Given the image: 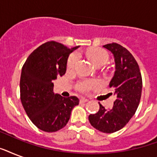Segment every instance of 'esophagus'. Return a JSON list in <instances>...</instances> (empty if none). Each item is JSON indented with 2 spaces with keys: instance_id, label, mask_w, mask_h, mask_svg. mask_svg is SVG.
I'll return each instance as SVG.
<instances>
[{
  "instance_id": "34e87169",
  "label": "esophagus",
  "mask_w": 157,
  "mask_h": 157,
  "mask_svg": "<svg viewBox=\"0 0 157 157\" xmlns=\"http://www.w3.org/2000/svg\"><path fill=\"white\" fill-rule=\"evenodd\" d=\"M80 101L81 102H82V103H86V102H88V99L86 98H85V97H81V99H80Z\"/></svg>"
}]
</instances>
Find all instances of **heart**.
Wrapping results in <instances>:
<instances>
[{
	"label": "heart",
	"instance_id": "obj_1",
	"mask_svg": "<svg viewBox=\"0 0 157 157\" xmlns=\"http://www.w3.org/2000/svg\"><path fill=\"white\" fill-rule=\"evenodd\" d=\"M89 58L92 60L94 65L97 67L103 66L108 61V55L104 50L101 49H91L87 52ZM78 61V55L76 54H71L69 57L67 67V70H72L75 67L76 63ZM101 81L96 79H90V80H84L77 84L76 88L81 92H88L92 89L97 88L101 86Z\"/></svg>",
	"mask_w": 157,
	"mask_h": 157
}]
</instances>
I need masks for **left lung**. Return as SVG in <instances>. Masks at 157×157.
Listing matches in <instances>:
<instances>
[{"label": "left lung", "instance_id": "obj_1", "mask_svg": "<svg viewBox=\"0 0 157 157\" xmlns=\"http://www.w3.org/2000/svg\"><path fill=\"white\" fill-rule=\"evenodd\" d=\"M111 51L115 61V73L110 87L115 90L117 99L111 110L99 103V110L89 116L91 125L103 133H114L122 129L134 116L142 94V76L136 60L128 50L117 43L103 45Z\"/></svg>", "mask_w": 157, "mask_h": 157}]
</instances>
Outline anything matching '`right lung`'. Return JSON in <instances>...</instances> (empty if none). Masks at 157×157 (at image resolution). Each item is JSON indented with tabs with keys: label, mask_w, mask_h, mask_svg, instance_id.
Masks as SVG:
<instances>
[{
	"label": "right lung",
	"mask_w": 157,
	"mask_h": 157,
	"mask_svg": "<svg viewBox=\"0 0 157 157\" xmlns=\"http://www.w3.org/2000/svg\"><path fill=\"white\" fill-rule=\"evenodd\" d=\"M69 49L61 43L48 41L36 48L23 64L20 77V98L33 124L45 132H55L68 122L71 110L79 104L76 96L64 98L54 93L53 81L67 70Z\"/></svg>",
	"instance_id": "right-lung-1"
}]
</instances>
